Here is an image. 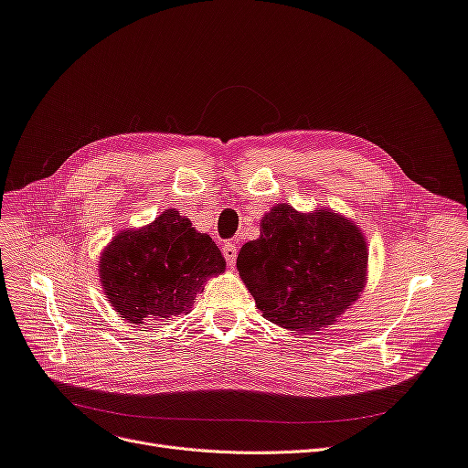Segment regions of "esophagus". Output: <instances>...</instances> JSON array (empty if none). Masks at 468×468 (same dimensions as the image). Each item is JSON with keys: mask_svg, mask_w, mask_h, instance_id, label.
<instances>
[{"mask_svg": "<svg viewBox=\"0 0 468 468\" xmlns=\"http://www.w3.org/2000/svg\"><path fill=\"white\" fill-rule=\"evenodd\" d=\"M224 258H226V261H228L229 267H235V263H237V244L226 242V247H224Z\"/></svg>", "mask_w": 468, "mask_h": 468, "instance_id": "1", "label": "esophagus"}]
</instances>
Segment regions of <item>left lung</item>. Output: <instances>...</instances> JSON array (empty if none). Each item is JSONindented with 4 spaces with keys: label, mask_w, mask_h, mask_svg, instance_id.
<instances>
[{
    "label": "left lung",
    "mask_w": 468,
    "mask_h": 468,
    "mask_svg": "<svg viewBox=\"0 0 468 468\" xmlns=\"http://www.w3.org/2000/svg\"><path fill=\"white\" fill-rule=\"evenodd\" d=\"M260 239L244 244L237 269L267 321L296 332L332 324L364 288L362 233L330 210L302 214L273 207Z\"/></svg>",
    "instance_id": "left-lung-1"
}]
</instances>
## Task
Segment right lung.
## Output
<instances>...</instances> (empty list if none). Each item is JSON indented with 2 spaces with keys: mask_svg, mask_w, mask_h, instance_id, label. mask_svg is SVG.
Here are the masks:
<instances>
[{
  "mask_svg": "<svg viewBox=\"0 0 468 468\" xmlns=\"http://www.w3.org/2000/svg\"><path fill=\"white\" fill-rule=\"evenodd\" d=\"M224 269L214 240L172 208L147 228L113 237L101 260V281L112 307L142 324L189 311L207 279Z\"/></svg>",
  "mask_w": 468,
  "mask_h": 468,
  "instance_id": "1",
  "label": "right lung"
}]
</instances>
